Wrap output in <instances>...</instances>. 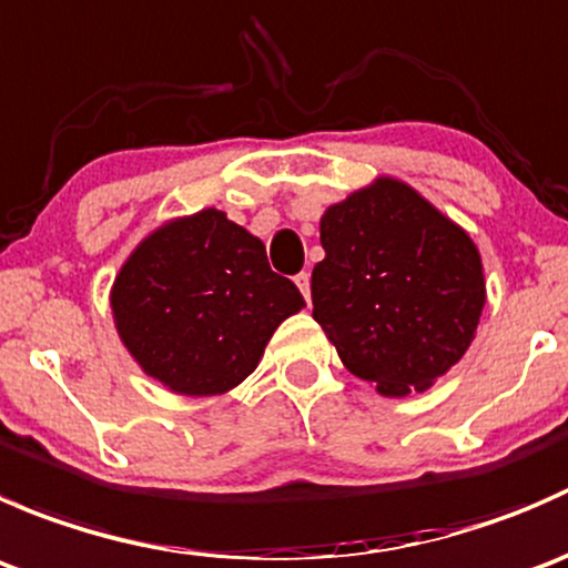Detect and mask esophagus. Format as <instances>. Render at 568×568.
Masks as SVG:
<instances>
[{
	"label": "esophagus",
	"instance_id": "34e87169",
	"mask_svg": "<svg viewBox=\"0 0 568 568\" xmlns=\"http://www.w3.org/2000/svg\"><path fill=\"white\" fill-rule=\"evenodd\" d=\"M294 283L300 285L302 296H305V300H311V274L300 272V274H296V277H294Z\"/></svg>",
	"mask_w": 568,
	"mask_h": 568
}]
</instances>
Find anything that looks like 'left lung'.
Listing matches in <instances>:
<instances>
[{
  "label": "left lung",
  "mask_w": 568,
  "mask_h": 568,
  "mask_svg": "<svg viewBox=\"0 0 568 568\" xmlns=\"http://www.w3.org/2000/svg\"><path fill=\"white\" fill-rule=\"evenodd\" d=\"M313 318L341 363L390 398L426 393L475 341L480 252L417 189L379 175L321 216Z\"/></svg>",
  "instance_id": "left-lung-1"
}]
</instances>
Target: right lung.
<instances>
[{
  "instance_id": "right-lung-1",
  "label": "right lung",
  "mask_w": 568,
  "mask_h": 568,
  "mask_svg": "<svg viewBox=\"0 0 568 568\" xmlns=\"http://www.w3.org/2000/svg\"><path fill=\"white\" fill-rule=\"evenodd\" d=\"M114 329L142 374L170 393L222 395L257 368L285 318L305 307L266 247L225 211L173 216L148 233L112 291Z\"/></svg>"
}]
</instances>
